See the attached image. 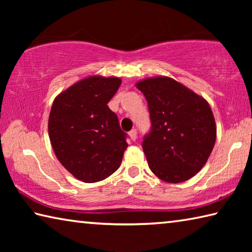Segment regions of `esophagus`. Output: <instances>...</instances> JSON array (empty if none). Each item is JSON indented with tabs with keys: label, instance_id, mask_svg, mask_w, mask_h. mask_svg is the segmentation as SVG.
<instances>
[{
	"label": "esophagus",
	"instance_id": "obj_1",
	"mask_svg": "<svg viewBox=\"0 0 252 252\" xmlns=\"http://www.w3.org/2000/svg\"><path fill=\"white\" fill-rule=\"evenodd\" d=\"M129 135H130L131 140H133V141H135L136 138H138V136H136V130H135V129H132V130L129 132Z\"/></svg>",
	"mask_w": 252,
	"mask_h": 252
}]
</instances>
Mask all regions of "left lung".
<instances>
[{
    "mask_svg": "<svg viewBox=\"0 0 252 252\" xmlns=\"http://www.w3.org/2000/svg\"><path fill=\"white\" fill-rule=\"evenodd\" d=\"M135 87L148 101L151 131L142 149L149 168L165 182H185L206 164L217 126L206 99L169 76H153Z\"/></svg>",
    "mask_w": 252,
    "mask_h": 252,
    "instance_id": "8db88e82",
    "label": "left lung"
}]
</instances>
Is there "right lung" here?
Segmentation results:
<instances>
[{"label": "right lung", "mask_w": 252, "mask_h": 252, "mask_svg": "<svg viewBox=\"0 0 252 252\" xmlns=\"http://www.w3.org/2000/svg\"><path fill=\"white\" fill-rule=\"evenodd\" d=\"M120 85L121 79L116 76L91 75L53 101L50 141L58 160L78 180H104L120 167L126 134L108 106Z\"/></svg>", "instance_id": "add662e5"}]
</instances>
